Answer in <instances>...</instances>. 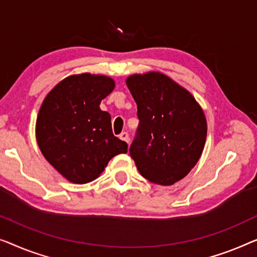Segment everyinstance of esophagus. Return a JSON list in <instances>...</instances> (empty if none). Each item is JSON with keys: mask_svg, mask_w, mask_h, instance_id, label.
Returning <instances> with one entry per match:
<instances>
[{"mask_svg": "<svg viewBox=\"0 0 257 257\" xmlns=\"http://www.w3.org/2000/svg\"><path fill=\"white\" fill-rule=\"evenodd\" d=\"M120 139L122 140V141H124V142H127V143H129V135H128V133H125V132H123V133H121L120 134Z\"/></svg>", "mask_w": 257, "mask_h": 257, "instance_id": "esophagus-1", "label": "esophagus"}]
</instances>
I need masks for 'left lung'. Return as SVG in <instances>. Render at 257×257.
Returning a JSON list of instances; mask_svg holds the SVG:
<instances>
[{
	"label": "left lung",
	"instance_id": "obj_1",
	"mask_svg": "<svg viewBox=\"0 0 257 257\" xmlns=\"http://www.w3.org/2000/svg\"><path fill=\"white\" fill-rule=\"evenodd\" d=\"M125 82L140 120L130 156L144 178L172 185L201 156L207 135L204 111L192 94L160 72L133 74Z\"/></svg>",
	"mask_w": 257,
	"mask_h": 257
}]
</instances>
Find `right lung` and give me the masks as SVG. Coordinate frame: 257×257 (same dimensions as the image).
<instances>
[{
    "label": "right lung",
    "mask_w": 257,
    "mask_h": 257,
    "mask_svg": "<svg viewBox=\"0 0 257 257\" xmlns=\"http://www.w3.org/2000/svg\"><path fill=\"white\" fill-rule=\"evenodd\" d=\"M115 82L106 75L74 74L56 85L43 101L36 139L46 161L75 184L96 179L128 144L114 136L110 115L100 109Z\"/></svg>",
    "instance_id": "right-lung-1"
}]
</instances>
